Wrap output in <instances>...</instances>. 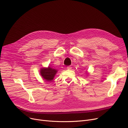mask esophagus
<instances>
[{"label": "esophagus", "mask_w": 128, "mask_h": 128, "mask_svg": "<svg viewBox=\"0 0 128 128\" xmlns=\"http://www.w3.org/2000/svg\"><path fill=\"white\" fill-rule=\"evenodd\" d=\"M67 69L68 70H71L72 69V67L70 66H68L67 67Z\"/></svg>", "instance_id": "obj_1"}]
</instances>
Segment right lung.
<instances>
[{"instance_id": "right-lung-1", "label": "right lung", "mask_w": 128, "mask_h": 128, "mask_svg": "<svg viewBox=\"0 0 128 128\" xmlns=\"http://www.w3.org/2000/svg\"><path fill=\"white\" fill-rule=\"evenodd\" d=\"M58 70L50 67L47 68H42L40 70V74L44 78L47 82H51L56 75Z\"/></svg>"}]
</instances>
